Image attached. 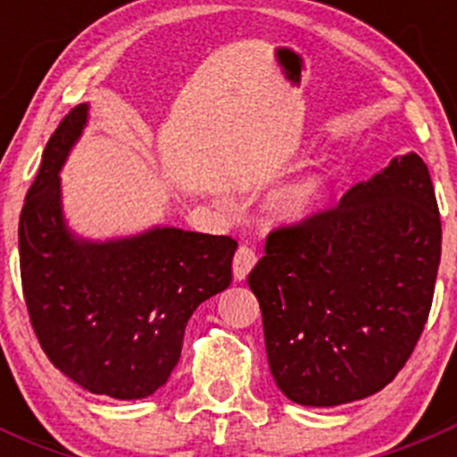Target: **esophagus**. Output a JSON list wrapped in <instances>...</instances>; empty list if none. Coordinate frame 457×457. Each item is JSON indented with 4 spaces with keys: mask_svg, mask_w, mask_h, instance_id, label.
<instances>
[{
    "mask_svg": "<svg viewBox=\"0 0 457 457\" xmlns=\"http://www.w3.org/2000/svg\"><path fill=\"white\" fill-rule=\"evenodd\" d=\"M256 252L252 250V247H247V245H241L237 250V254H234V262H232V267H234V278L237 280H245V276L250 274L252 271V267L256 265Z\"/></svg>",
    "mask_w": 457,
    "mask_h": 457,
    "instance_id": "34e87169",
    "label": "esophagus"
}]
</instances>
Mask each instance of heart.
<instances>
[{
    "label": "heart",
    "mask_w": 457,
    "mask_h": 457,
    "mask_svg": "<svg viewBox=\"0 0 457 457\" xmlns=\"http://www.w3.org/2000/svg\"><path fill=\"white\" fill-rule=\"evenodd\" d=\"M331 177L325 170H310L292 177L274 190L270 199L271 214L285 223H301L312 219L329 199Z\"/></svg>",
    "instance_id": "b5f03b06"
}]
</instances>
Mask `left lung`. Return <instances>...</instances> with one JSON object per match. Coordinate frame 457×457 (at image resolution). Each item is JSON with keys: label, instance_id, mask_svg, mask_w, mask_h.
Wrapping results in <instances>:
<instances>
[{"label": "left lung", "instance_id": "left-lung-1", "mask_svg": "<svg viewBox=\"0 0 457 457\" xmlns=\"http://www.w3.org/2000/svg\"><path fill=\"white\" fill-rule=\"evenodd\" d=\"M440 250L436 192L416 152L334 210L271 232L247 285L278 389L305 407H338L389 385L425 329Z\"/></svg>", "mask_w": 457, "mask_h": 457}]
</instances>
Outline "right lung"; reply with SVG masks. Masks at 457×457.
<instances>
[{
	"instance_id": "add662e5",
	"label": "right lung",
	"mask_w": 457,
	"mask_h": 457,
	"mask_svg": "<svg viewBox=\"0 0 457 457\" xmlns=\"http://www.w3.org/2000/svg\"><path fill=\"white\" fill-rule=\"evenodd\" d=\"M90 104L66 114L44 150L20 216L21 287L54 367L96 395L141 400L168 382L203 301L232 283L237 241L154 225L92 241L68 225L62 172Z\"/></svg>"
}]
</instances>
